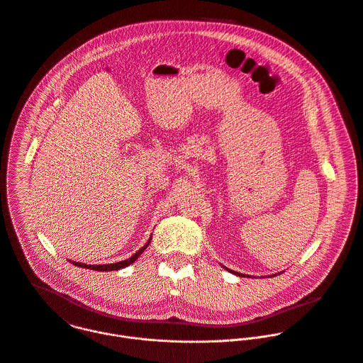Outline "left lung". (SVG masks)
I'll use <instances>...</instances> for the list:
<instances>
[{"label":"left lung","instance_id":"8db88e82","mask_svg":"<svg viewBox=\"0 0 363 363\" xmlns=\"http://www.w3.org/2000/svg\"><path fill=\"white\" fill-rule=\"evenodd\" d=\"M222 267H223V265H222ZM223 268H225V267H223ZM225 269H226V271H229V272H230V274H233V275H236V277H240V278H242V277H244V278H250V275H245V274H239V272H235V271H232V269H228V268H225ZM279 274H281V272H279ZM277 275H278V274H274V275H269V278H272V277H277Z\"/></svg>","mask_w":363,"mask_h":363}]
</instances>
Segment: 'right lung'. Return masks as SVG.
<instances>
[{
	"label": "right lung",
	"mask_w": 363,
	"mask_h": 363,
	"mask_svg": "<svg viewBox=\"0 0 363 363\" xmlns=\"http://www.w3.org/2000/svg\"><path fill=\"white\" fill-rule=\"evenodd\" d=\"M151 239H152V236H150V239H148V242L138 251V252H135L131 258H128V259H125V261H121V262H115V264H106V265H86V264H81V262H74V261H69L72 265H75V267H79V268H85V269H92V271H118V269H123V268H127L128 265H131V264H134L137 259H138V257L147 250V247L151 244Z\"/></svg>",
	"instance_id": "obj_1"
}]
</instances>
